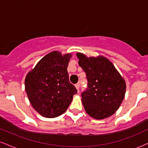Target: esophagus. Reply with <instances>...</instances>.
Listing matches in <instances>:
<instances>
[{
    "label": "esophagus",
    "mask_w": 148,
    "mask_h": 148,
    "mask_svg": "<svg viewBox=\"0 0 148 148\" xmlns=\"http://www.w3.org/2000/svg\"><path fill=\"white\" fill-rule=\"evenodd\" d=\"M75 87L76 88V90H78V92H79V84H76L75 85Z\"/></svg>",
    "instance_id": "34e87169"
}]
</instances>
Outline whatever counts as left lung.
<instances>
[{"label": "left lung", "instance_id": "8db88e82", "mask_svg": "<svg viewBox=\"0 0 148 148\" xmlns=\"http://www.w3.org/2000/svg\"><path fill=\"white\" fill-rule=\"evenodd\" d=\"M76 56L88 79L87 90L81 95L85 111L97 120L111 116L125 97V79L111 61L103 56L88 58L77 53Z\"/></svg>", "mask_w": 148, "mask_h": 148}]
</instances>
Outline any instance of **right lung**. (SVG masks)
<instances>
[{"label":"right lung","instance_id":"obj_1","mask_svg":"<svg viewBox=\"0 0 148 148\" xmlns=\"http://www.w3.org/2000/svg\"><path fill=\"white\" fill-rule=\"evenodd\" d=\"M72 53L54 51L47 54L27 74L25 90L32 106L42 116L62 115L77 90L69 81L67 66Z\"/></svg>","mask_w":148,"mask_h":148}]
</instances>
